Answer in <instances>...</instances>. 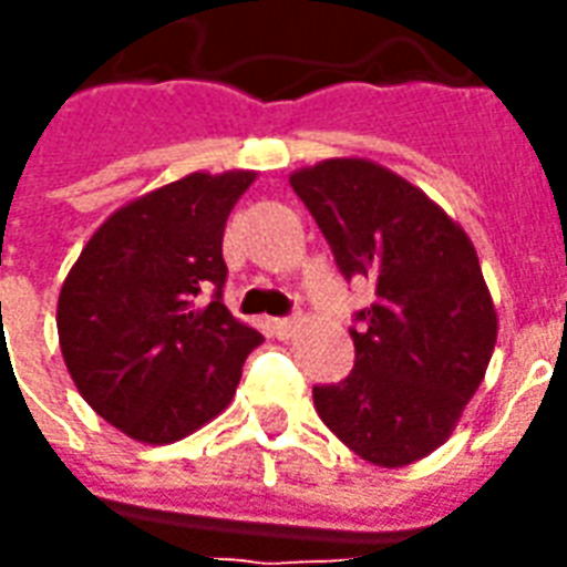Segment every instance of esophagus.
Wrapping results in <instances>:
<instances>
[{"instance_id": "esophagus-1", "label": "esophagus", "mask_w": 567, "mask_h": 567, "mask_svg": "<svg viewBox=\"0 0 567 567\" xmlns=\"http://www.w3.org/2000/svg\"><path fill=\"white\" fill-rule=\"evenodd\" d=\"M295 331H297V319H272V333H276L279 340H288Z\"/></svg>"}]
</instances>
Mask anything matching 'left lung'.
<instances>
[{"label":"left lung","instance_id":"8db88e82","mask_svg":"<svg viewBox=\"0 0 567 567\" xmlns=\"http://www.w3.org/2000/svg\"><path fill=\"white\" fill-rule=\"evenodd\" d=\"M291 187L340 276L370 279L377 295L352 316V373L312 389L316 413L368 462H416L450 437L498 337L474 246L419 187L370 161H324Z\"/></svg>","mask_w":567,"mask_h":567}]
</instances>
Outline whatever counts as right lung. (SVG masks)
I'll use <instances>...</instances> for the list:
<instances>
[{"mask_svg":"<svg viewBox=\"0 0 567 567\" xmlns=\"http://www.w3.org/2000/svg\"><path fill=\"white\" fill-rule=\"evenodd\" d=\"M251 173H194L117 209L69 270L56 331L84 401L142 443L182 440L230 404L264 343L224 307V224Z\"/></svg>","mask_w":567,"mask_h":567,"instance_id":"right-lung-1","label":"right lung"}]
</instances>
